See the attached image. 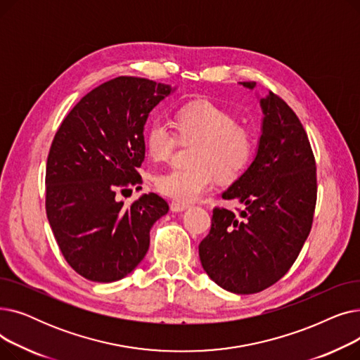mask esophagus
<instances>
[{"label": "esophagus", "mask_w": 360, "mask_h": 360, "mask_svg": "<svg viewBox=\"0 0 360 360\" xmlns=\"http://www.w3.org/2000/svg\"><path fill=\"white\" fill-rule=\"evenodd\" d=\"M188 204H184V202H178V201H172L170 202V210L172 212H175V213H178V212H184V210H186L188 209Z\"/></svg>", "instance_id": "34e87169"}]
</instances>
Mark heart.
<instances>
[{
	"instance_id": "1",
	"label": "heart",
	"mask_w": 360,
	"mask_h": 360,
	"mask_svg": "<svg viewBox=\"0 0 360 360\" xmlns=\"http://www.w3.org/2000/svg\"><path fill=\"white\" fill-rule=\"evenodd\" d=\"M174 129L156 117L146 128V147L155 160L165 162L178 146V141L195 143L186 167H170L158 174V190L179 202L195 201L214 184L238 178L252 159L255 150L254 131L236 122L232 112L212 102L197 101L186 103L175 113Z\"/></svg>"
}]
</instances>
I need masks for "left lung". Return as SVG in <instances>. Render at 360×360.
<instances>
[{
	"mask_svg": "<svg viewBox=\"0 0 360 360\" xmlns=\"http://www.w3.org/2000/svg\"><path fill=\"white\" fill-rule=\"evenodd\" d=\"M254 89V82H243ZM258 153L223 193L240 209L214 207L212 229L198 245L202 269L238 295L273 286L296 261L311 232L316 204V165L307 131L295 110L270 91Z\"/></svg>",
	"mask_w": 360,
	"mask_h": 360,
	"instance_id": "obj_1",
	"label": "left lung"
}]
</instances>
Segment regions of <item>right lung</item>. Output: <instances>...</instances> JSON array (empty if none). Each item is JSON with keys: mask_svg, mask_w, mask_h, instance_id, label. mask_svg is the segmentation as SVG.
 I'll return each instance as SVG.
<instances>
[{"mask_svg": "<svg viewBox=\"0 0 360 360\" xmlns=\"http://www.w3.org/2000/svg\"><path fill=\"white\" fill-rule=\"evenodd\" d=\"M169 93V86L121 75L89 91L55 132L46 216L65 261L90 281H115L134 270L148 250L151 226L169 210L155 193L129 205L118 200V193L141 188L144 124Z\"/></svg>", "mask_w": 360, "mask_h": 360, "instance_id": "right-lung-1", "label": "right lung"}]
</instances>
